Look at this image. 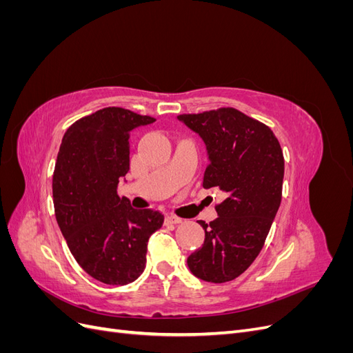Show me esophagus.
I'll return each mask as SVG.
<instances>
[{
    "mask_svg": "<svg viewBox=\"0 0 353 353\" xmlns=\"http://www.w3.org/2000/svg\"><path fill=\"white\" fill-rule=\"evenodd\" d=\"M181 222H183V218L174 215V213H170V215L166 216V223H181Z\"/></svg>",
    "mask_w": 353,
    "mask_h": 353,
    "instance_id": "1",
    "label": "esophagus"
}]
</instances>
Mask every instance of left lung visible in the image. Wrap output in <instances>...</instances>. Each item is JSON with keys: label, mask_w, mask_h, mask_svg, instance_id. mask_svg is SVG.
<instances>
[{"label": "left lung", "mask_w": 353, "mask_h": 353, "mask_svg": "<svg viewBox=\"0 0 353 353\" xmlns=\"http://www.w3.org/2000/svg\"><path fill=\"white\" fill-rule=\"evenodd\" d=\"M178 121L199 134L208 150L205 188H221L227 199L218 218L206 223L205 243L187 259L190 271L208 283H227L241 275L263 248L283 193L284 157L268 126L223 108Z\"/></svg>", "instance_id": "1"}]
</instances>
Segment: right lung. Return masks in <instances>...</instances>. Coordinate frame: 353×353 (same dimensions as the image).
<instances>
[{"mask_svg":"<svg viewBox=\"0 0 353 353\" xmlns=\"http://www.w3.org/2000/svg\"><path fill=\"white\" fill-rule=\"evenodd\" d=\"M150 116L105 108L74 122L61 140L52 176L57 223L73 258L110 285L135 281L145 268L147 243L163 225L153 209H134L117 184L130 170V134Z\"/></svg>","mask_w":353,"mask_h":353,"instance_id":"obj_1","label":"right lung"}]
</instances>
